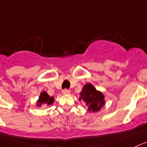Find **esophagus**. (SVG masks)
Instances as JSON below:
<instances>
[{"mask_svg": "<svg viewBox=\"0 0 147 147\" xmlns=\"http://www.w3.org/2000/svg\"><path fill=\"white\" fill-rule=\"evenodd\" d=\"M62 93L64 94H70V90L67 88H64L62 90Z\"/></svg>", "mask_w": 147, "mask_h": 147, "instance_id": "esophagus-1", "label": "esophagus"}]
</instances>
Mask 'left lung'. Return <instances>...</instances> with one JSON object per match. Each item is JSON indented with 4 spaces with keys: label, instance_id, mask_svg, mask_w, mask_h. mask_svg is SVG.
Returning a JSON list of instances; mask_svg holds the SVG:
<instances>
[{
    "label": "left lung",
    "instance_id": "1",
    "mask_svg": "<svg viewBox=\"0 0 147 147\" xmlns=\"http://www.w3.org/2000/svg\"><path fill=\"white\" fill-rule=\"evenodd\" d=\"M80 96V100L82 99L86 103V106L90 112H97L105 105V96L90 83L85 85Z\"/></svg>",
    "mask_w": 147,
    "mask_h": 147
}]
</instances>
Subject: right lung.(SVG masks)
Segmentation results:
<instances>
[{"mask_svg": "<svg viewBox=\"0 0 147 147\" xmlns=\"http://www.w3.org/2000/svg\"><path fill=\"white\" fill-rule=\"evenodd\" d=\"M53 100H54V98L53 97L49 96L46 91L45 92H42L40 96L39 99L38 101V107H40L42 105H52L53 103Z\"/></svg>", "mask_w": 147, "mask_h": 147, "instance_id": "obj_1", "label": "right lung"}]
</instances>
